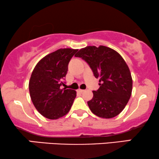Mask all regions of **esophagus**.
<instances>
[{
    "mask_svg": "<svg viewBox=\"0 0 159 159\" xmlns=\"http://www.w3.org/2000/svg\"><path fill=\"white\" fill-rule=\"evenodd\" d=\"M85 91V90H83V89H78V92H80V93H83V92Z\"/></svg>",
    "mask_w": 159,
    "mask_h": 159,
    "instance_id": "1",
    "label": "esophagus"
}]
</instances>
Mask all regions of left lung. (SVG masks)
<instances>
[{
    "label": "left lung",
    "instance_id": "8db88e82",
    "mask_svg": "<svg viewBox=\"0 0 159 159\" xmlns=\"http://www.w3.org/2000/svg\"><path fill=\"white\" fill-rule=\"evenodd\" d=\"M75 57L89 65L100 85L93 91V98L88 102L93 114L104 119L119 115L130 99L133 80L128 66L118 52L108 47L87 46Z\"/></svg>",
    "mask_w": 159,
    "mask_h": 159
}]
</instances>
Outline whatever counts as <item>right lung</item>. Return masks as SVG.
Masks as SVG:
<instances>
[{
	"instance_id": "add662e5",
	"label": "right lung",
	"mask_w": 159,
	"mask_h": 159,
	"mask_svg": "<svg viewBox=\"0 0 159 159\" xmlns=\"http://www.w3.org/2000/svg\"><path fill=\"white\" fill-rule=\"evenodd\" d=\"M77 49L60 48L41 59L33 70L29 83L35 108L47 119H57L70 111L76 98L74 90L62 89L68 66Z\"/></svg>"
}]
</instances>
